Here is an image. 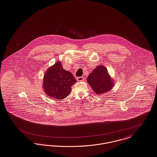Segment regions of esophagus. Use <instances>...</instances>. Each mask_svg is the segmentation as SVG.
I'll return each mask as SVG.
<instances>
[{"instance_id": "esophagus-1", "label": "esophagus", "mask_w": 157, "mask_h": 157, "mask_svg": "<svg viewBox=\"0 0 157 157\" xmlns=\"http://www.w3.org/2000/svg\"><path fill=\"white\" fill-rule=\"evenodd\" d=\"M77 80L78 82H82L84 80V77H79L77 78Z\"/></svg>"}]
</instances>
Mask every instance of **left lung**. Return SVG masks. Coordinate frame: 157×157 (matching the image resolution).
Wrapping results in <instances>:
<instances>
[{
    "label": "left lung",
    "instance_id": "8db88e82",
    "mask_svg": "<svg viewBox=\"0 0 157 157\" xmlns=\"http://www.w3.org/2000/svg\"><path fill=\"white\" fill-rule=\"evenodd\" d=\"M87 83L97 95H102L111 90L114 84L107 69L103 65L97 67L87 78Z\"/></svg>",
    "mask_w": 157,
    "mask_h": 157
}]
</instances>
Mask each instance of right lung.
Returning a JSON list of instances; mask_svg holds the SVG:
<instances>
[{
	"mask_svg": "<svg viewBox=\"0 0 157 157\" xmlns=\"http://www.w3.org/2000/svg\"><path fill=\"white\" fill-rule=\"evenodd\" d=\"M76 82L71 72L65 70L61 62L59 61L45 72L43 88L48 97L62 100L70 94L71 86Z\"/></svg>",
	"mask_w": 157,
	"mask_h": 157,
	"instance_id": "1",
	"label": "right lung"
}]
</instances>
